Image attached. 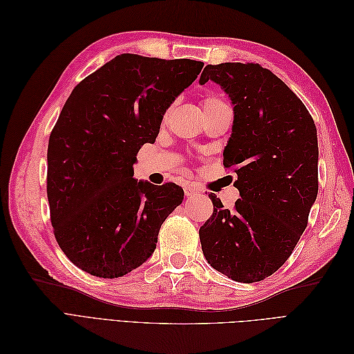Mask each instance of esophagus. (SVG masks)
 Returning <instances> with one entry per match:
<instances>
[{
    "mask_svg": "<svg viewBox=\"0 0 354 354\" xmlns=\"http://www.w3.org/2000/svg\"><path fill=\"white\" fill-rule=\"evenodd\" d=\"M185 194H186L187 198H189V196H194V195L199 194V189H196L195 186H187V187L185 189Z\"/></svg>",
    "mask_w": 354,
    "mask_h": 354,
    "instance_id": "34e87169",
    "label": "esophagus"
}]
</instances>
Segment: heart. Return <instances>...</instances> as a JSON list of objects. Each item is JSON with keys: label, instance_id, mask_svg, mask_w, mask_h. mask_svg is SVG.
I'll return each mask as SVG.
<instances>
[{"label": "heart", "instance_id": "1", "mask_svg": "<svg viewBox=\"0 0 354 354\" xmlns=\"http://www.w3.org/2000/svg\"><path fill=\"white\" fill-rule=\"evenodd\" d=\"M220 103H224V102L221 99L216 97V95H205V97L202 99V108H203V111H205V109L211 108V106H216V104H220ZM168 113H169V108L164 112V120L168 116Z\"/></svg>", "mask_w": 354, "mask_h": 354}]
</instances>
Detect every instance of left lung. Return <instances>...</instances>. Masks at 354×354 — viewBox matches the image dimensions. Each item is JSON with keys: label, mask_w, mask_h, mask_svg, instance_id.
Masks as SVG:
<instances>
[{"label": "left lung", "mask_w": 354, "mask_h": 354, "mask_svg": "<svg viewBox=\"0 0 354 354\" xmlns=\"http://www.w3.org/2000/svg\"><path fill=\"white\" fill-rule=\"evenodd\" d=\"M221 85L234 104L224 168L238 176L233 209L212 201L199 229L202 252L214 269L243 283L273 274L292 254L316 201L317 134L297 94L259 63L207 65L201 84Z\"/></svg>", "instance_id": "left-lung-1"}]
</instances>
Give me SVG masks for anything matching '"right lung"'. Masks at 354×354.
<instances>
[{
    "instance_id": "obj_1",
    "label": "right lung",
    "mask_w": 354,
    "mask_h": 354,
    "mask_svg": "<svg viewBox=\"0 0 354 354\" xmlns=\"http://www.w3.org/2000/svg\"><path fill=\"white\" fill-rule=\"evenodd\" d=\"M202 66L121 55L84 78L63 106L48 140L47 198L56 241L81 270L113 279L155 251L185 192L176 183H137L133 165Z\"/></svg>"
}]
</instances>
